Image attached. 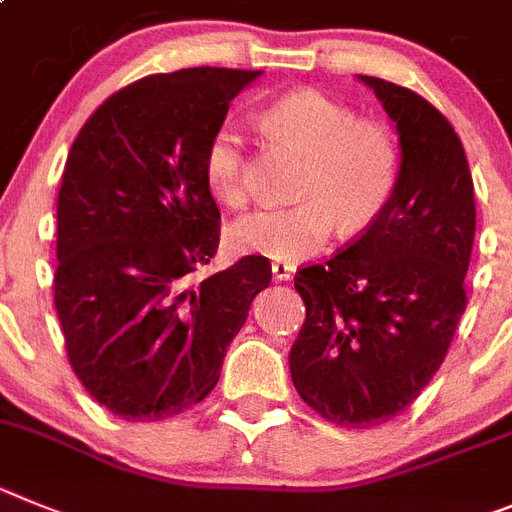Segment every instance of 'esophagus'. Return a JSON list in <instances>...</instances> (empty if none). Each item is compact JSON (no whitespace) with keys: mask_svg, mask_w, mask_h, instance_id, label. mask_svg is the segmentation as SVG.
Wrapping results in <instances>:
<instances>
[{"mask_svg":"<svg viewBox=\"0 0 512 512\" xmlns=\"http://www.w3.org/2000/svg\"><path fill=\"white\" fill-rule=\"evenodd\" d=\"M293 273H296V267L290 265V262H280V260L273 262L275 280H290L293 278Z\"/></svg>","mask_w":512,"mask_h":512,"instance_id":"obj_1","label":"esophagus"}]
</instances>
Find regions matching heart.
Instances as JSON below:
<instances>
[{
  "instance_id": "b5f03b06",
  "label": "heart",
  "mask_w": 512,
  "mask_h": 512,
  "mask_svg": "<svg viewBox=\"0 0 512 512\" xmlns=\"http://www.w3.org/2000/svg\"><path fill=\"white\" fill-rule=\"evenodd\" d=\"M262 130L275 142L306 155L293 206H270L247 214L229 229L237 252L298 262L329 242L336 219L347 232L370 227L393 201L400 181V145L388 124L357 114L313 89L270 101L260 114ZM209 191L227 206H245V137L232 122L219 124L204 147Z\"/></svg>"
}]
</instances>
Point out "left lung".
I'll return each instance as SVG.
<instances>
[{
  "label": "left lung",
  "instance_id": "obj_1",
  "mask_svg": "<svg viewBox=\"0 0 512 512\" xmlns=\"http://www.w3.org/2000/svg\"><path fill=\"white\" fill-rule=\"evenodd\" d=\"M400 135L388 209L296 273L306 321L290 377L308 408L344 428L388 423L439 372L467 308L474 183L449 119L416 91L362 76Z\"/></svg>",
  "mask_w": 512,
  "mask_h": 512
}]
</instances>
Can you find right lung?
I'll list each match as a JSON object with an SVG mask.
<instances>
[{"label": "right lung", "mask_w": 512, "mask_h": 512, "mask_svg": "<svg viewBox=\"0 0 512 512\" xmlns=\"http://www.w3.org/2000/svg\"><path fill=\"white\" fill-rule=\"evenodd\" d=\"M260 71L183 68L109 96L81 127L58 191L53 296L68 362L124 421L206 398L273 270L260 255L191 285L219 247L204 147Z\"/></svg>", "instance_id": "right-lung-1"}]
</instances>
